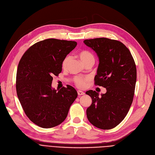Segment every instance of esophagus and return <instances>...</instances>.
Returning a JSON list of instances; mask_svg holds the SVG:
<instances>
[{
  "label": "esophagus",
  "mask_w": 155,
  "mask_h": 155,
  "mask_svg": "<svg viewBox=\"0 0 155 155\" xmlns=\"http://www.w3.org/2000/svg\"><path fill=\"white\" fill-rule=\"evenodd\" d=\"M77 93H78V94L79 96H81V95H83V94H84V93L81 90H78L77 91Z\"/></svg>",
  "instance_id": "obj_1"
}]
</instances>
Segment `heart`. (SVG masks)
Instances as JSON below:
<instances>
[{
	"instance_id": "obj_1",
	"label": "heart",
	"mask_w": 155,
	"mask_h": 155,
	"mask_svg": "<svg viewBox=\"0 0 155 155\" xmlns=\"http://www.w3.org/2000/svg\"><path fill=\"white\" fill-rule=\"evenodd\" d=\"M79 57L80 59L81 60V61L83 62H86L89 60H94V57L93 54L88 51H83L80 53L79 54ZM71 57V56H67L64 61L62 62V67L64 68H66L68 65L70 61ZM88 80V78H81V77H77L75 79V84L77 86L80 88H84L86 86V81Z\"/></svg>"
}]
</instances>
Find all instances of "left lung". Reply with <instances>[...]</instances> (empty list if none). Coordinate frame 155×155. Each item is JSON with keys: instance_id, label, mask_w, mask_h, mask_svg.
<instances>
[{"instance_id": "obj_1", "label": "left lung", "mask_w": 155, "mask_h": 155, "mask_svg": "<svg viewBox=\"0 0 155 155\" xmlns=\"http://www.w3.org/2000/svg\"><path fill=\"white\" fill-rule=\"evenodd\" d=\"M84 43L98 58L94 84L107 91L101 97L95 91L86 92L92 98L87 117L94 126L111 129L123 120L131 106L137 81L135 63L126 46L115 40L97 38Z\"/></svg>"}]
</instances>
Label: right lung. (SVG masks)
Wrapping results in <instances>:
<instances>
[{
  "instance_id": "obj_1",
  "label": "right lung",
  "mask_w": 155,
  "mask_h": 155,
  "mask_svg": "<svg viewBox=\"0 0 155 155\" xmlns=\"http://www.w3.org/2000/svg\"><path fill=\"white\" fill-rule=\"evenodd\" d=\"M77 45L74 41L44 40L29 48L18 63V100L29 120L42 128L61 124L77 97V91L71 86L60 90L51 86L53 76L62 71L64 60Z\"/></svg>"
}]
</instances>
